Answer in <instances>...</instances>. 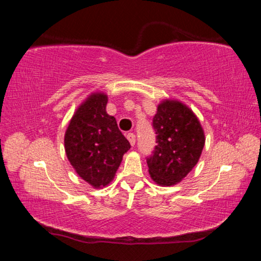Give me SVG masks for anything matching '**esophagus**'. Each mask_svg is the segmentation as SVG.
Here are the masks:
<instances>
[{"mask_svg": "<svg viewBox=\"0 0 261 261\" xmlns=\"http://www.w3.org/2000/svg\"><path fill=\"white\" fill-rule=\"evenodd\" d=\"M126 138H127V140L130 141L131 146H135V144H136V136L134 134H127Z\"/></svg>", "mask_w": 261, "mask_h": 261, "instance_id": "esophagus-1", "label": "esophagus"}]
</instances>
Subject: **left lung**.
Returning <instances> with one entry per match:
<instances>
[{"mask_svg":"<svg viewBox=\"0 0 261 261\" xmlns=\"http://www.w3.org/2000/svg\"><path fill=\"white\" fill-rule=\"evenodd\" d=\"M156 146L147 158L151 178L161 187L177 184L197 165L205 145L204 129L187 105L166 99L153 118Z\"/></svg>","mask_w":261,"mask_h":261,"instance_id":"obj_1","label":"left lung"}]
</instances>
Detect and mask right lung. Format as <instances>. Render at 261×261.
I'll return each instance as SVG.
<instances>
[{
  "label": "right lung",
  "instance_id": "add662e5",
  "mask_svg": "<svg viewBox=\"0 0 261 261\" xmlns=\"http://www.w3.org/2000/svg\"><path fill=\"white\" fill-rule=\"evenodd\" d=\"M107 94L95 92L79 106L64 135V148L73 169L95 189L115 177L130 143L106 112Z\"/></svg>",
  "mask_w": 261,
  "mask_h": 261
}]
</instances>
